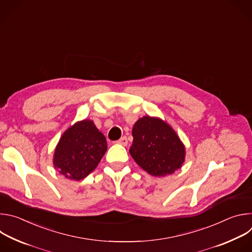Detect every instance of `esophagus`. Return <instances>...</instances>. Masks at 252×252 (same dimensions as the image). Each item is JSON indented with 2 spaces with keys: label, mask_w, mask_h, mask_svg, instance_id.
Wrapping results in <instances>:
<instances>
[{
  "label": "esophagus",
  "mask_w": 252,
  "mask_h": 252,
  "mask_svg": "<svg viewBox=\"0 0 252 252\" xmlns=\"http://www.w3.org/2000/svg\"><path fill=\"white\" fill-rule=\"evenodd\" d=\"M117 142L120 143V145L126 147V146H127V138H126V136H123V137H121Z\"/></svg>",
  "instance_id": "esophagus-1"
}]
</instances>
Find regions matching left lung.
I'll return each mask as SVG.
<instances>
[{"instance_id": "obj_1", "label": "left lung", "mask_w": 252, "mask_h": 252, "mask_svg": "<svg viewBox=\"0 0 252 252\" xmlns=\"http://www.w3.org/2000/svg\"><path fill=\"white\" fill-rule=\"evenodd\" d=\"M132 136L129 154L148 173L165 176L181 168L185 162V145L162 120L150 116L139 119L132 127Z\"/></svg>"}]
</instances>
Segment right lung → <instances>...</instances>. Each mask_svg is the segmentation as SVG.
I'll return each instance as SVG.
<instances>
[{"mask_svg":"<svg viewBox=\"0 0 252 252\" xmlns=\"http://www.w3.org/2000/svg\"><path fill=\"white\" fill-rule=\"evenodd\" d=\"M106 150L104 135L93 121L84 120L61 136L54 154V166L64 177L81 181L94 170Z\"/></svg>","mask_w":252,"mask_h":252,"instance_id":"add662e5","label":"right lung"}]
</instances>
